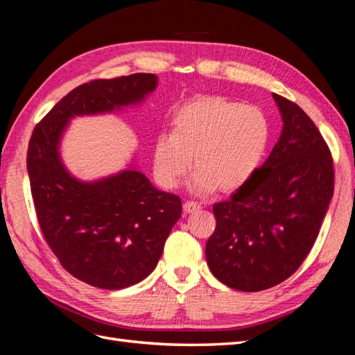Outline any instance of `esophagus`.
Masks as SVG:
<instances>
[{
  "label": "esophagus",
  "mask_w": 355,
  "mask_h": 355,
  "mask_svg": "<svg viewBox=\"0 0 355 355\" xmlns=\"http://www.w3.org/2000/svg\"><path fill=\"white\" fill-rule=\"evenodd\" d=\"M200 209H201V206H200L198 202H194V201H185L184 202V210L187 213H196Z\"/></svg>",
  "instance_id": "1"
}]
</instances>
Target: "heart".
<instances>
[{"instance_id": "obj_1", "label": "heart", "mask_w": 355, "mask_h": 355, "mask_svg": "<svg viewBox=\"0 0 355 355\" xmlns=\"http://www.w3.org/2000/svg\"><path fill=\"white\" fill-rule=\"evenodd\" d=\"M171 127V133L155 137L154 176L161 187L176 188L194 159L191 189L200 196L218 187L223 192L241 188L262 164L270 144L262 110L222 96H200L180 106Z\"/></svg>"}]
</instances>
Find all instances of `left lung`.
<instances>
[{"instance_id": "obj_1", "label": "left lung", "mask_w": 355, "mask_h": 355, "mask_svg": "<svg viewBox=\"0 0 355 355\" xmlns=\"http://www.w3.org/2000/svg\"><path fill=\"white\" fill-rule=\"evenodd\" d=\"M283 130L261 168L213 206L206 259L220 283L259 292L292 275L313 249L333 197V159L313 120L272 93Z\"/></svg>"}]
</instances>
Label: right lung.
<instances>
[{
    "mask_svg": "<svg viewBox=\"0 0 355 355\" xmlns=\"http://www.w3.org/2000/svg\"><path fill=\"white\" fill-rule=\"evenodd\" d=\"M157 84L154 73H133L78 85L31 136L28 175L42 235L62 266L93 287L125 288L151 274L182 202L132 164L96 180L72 176L60 157L62 137L72 118L141 105Z\"/></svg>",
    "mask_w": 355,
    "mask_h": 355,
    "instance_id": "obj_1",
    "label": "right lung"
}]
</instances>
